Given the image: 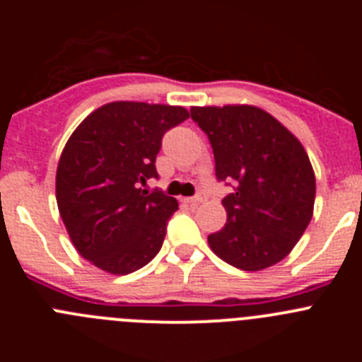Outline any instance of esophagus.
I'll use <instances>...</instances> for the list:
<instances>
[{
  "label": "esophagus",
  "instance_id": "esophagus-1",
  "mask_svg": "<svg viewBox=\"0 0 362 362\" xmlns=\"http://www.w3.org/2000/svg\"><path fill=\"white\" fill-rule=\"evenodd\" d=\"M183 201H187V203H190V204H199V203H203V201H206V196H204V194H197V196H194V197H185Z\"/></svg>",
  "mask_w": 362,
  "mask_h": 362
}]
</instances>
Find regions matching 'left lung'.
Listing matches in <instances>:
<instances>
[{
  "label": "left lung",
  "instance_id": "obj_1",
  "mask_svg": "<svg viewBox=\"0 0 362 362\" xmlns=\"http://www.w3.org/2000/svg\"><path fill=\"white\" fill-rule=\"evenodd\" d=\"M190 114L209 136L217 179L235 185L223 199L226 225L210 233V248L241 270L274 267L313 216L315 174L305 146L254 105L192 107Z\"/></svg>",
  "mask_w": 362,
  "mask_h": 362
}]
</instances>
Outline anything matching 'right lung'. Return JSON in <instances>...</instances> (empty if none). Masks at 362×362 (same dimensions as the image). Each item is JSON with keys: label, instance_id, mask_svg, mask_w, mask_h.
Returning <instances> with one entry per match:
<instances>
[{"label": "right lung", "instance_id": "1", "mask_svg": "<svg viewBox=\"0 0 362 362\" xmlns=\"http://www.w3.org/2000/svg\"><path fill=\"white\" fill-rule=\"evenodd\" d=\"M188 117L185 107L112 101L69 137L57 163V209L74 248L99 270L127 276L161 250L179 204L141 185L158 177L166 130Z\"/></svg>", "mask_w": 362, "mask_h": 362}]
</instances>
